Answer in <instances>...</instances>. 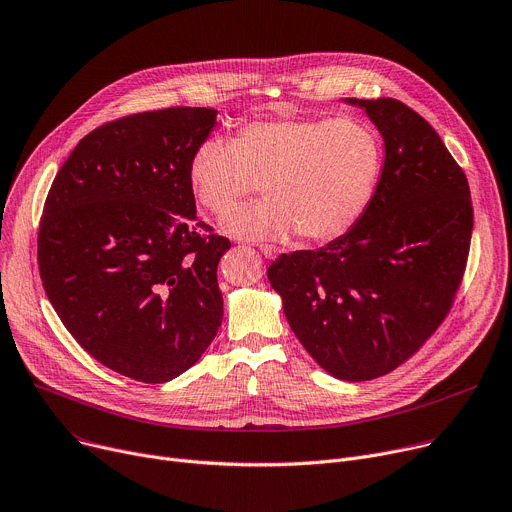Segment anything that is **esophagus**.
<instances>
[{
    "instance_id": "obj_1",
    "label": "esophagus",
    "mask_w": 512,
    "mask_h": 512,
    "mask_svg": "<svg viewBox=\"0 0 512 512\" xmlns=\"http://www.w3.org/2000/svg\"><path fill=\"white\" fill-rule=\"evenodd\" d=\"M260 252H262L266 258H270V260H272V258H277V256H279V252H281V250H279V248H274V246H260Z\"/></svg>"
}]
</instances>
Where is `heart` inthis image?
<instances>
[{"mask_svg": "<svg viewBox=\"0 0 512 512\" xmlns=\"http://www.w3.org/2000/svg\"><path fill=\"white\" fill-rule=\"evenodd\" d=\"M381 170L375 131L355 119H272L246 125L233 143L207 139L192 153L196 203L221 217L262 185L269 201L221 227L242 240L332 242L369 207Z\"/></svg>", "mask_w": 512, "mask_h": 512, "instance_id": "1", "label": "heart"}]
</instances>
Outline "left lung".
Instances as JSON below:
<instances>
[{"instance_id":"obj_1","label":"left lung","mask_w":512,"mask_h":512,"mask_svg":"<svg viewBox=\"0 0 512 512\" xmlns=\"http://www.w3.org/2000/svg\"><path fill=\"white\" fill-rule=\"evenodd\" d=\"M385 160L361 219L320 250L268 266L287 322L326 373L369 381L408 361L445 320L474 227L469 186L445 143L400 100H357Z\"/></svg>"}]
</instances>
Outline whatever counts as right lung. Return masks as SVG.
<instances>
[{"label": "right lung", "instance_id": "1", "mask_svg": "<svg viewBox=\"0 0 512 512\" xmlns=\"http://www.w3.org/2000/svg\"><path fill=\"white\" fill-rule=\"evenodd\" d=\"M217 110L176 106L106 123L75 145L38 229L57 316L104 367L164 383L203 357L223 320L229 240L196 217L192 153Z\"/></svg>", "mask_w": 512, "mask_h": 512}]
</instances>
